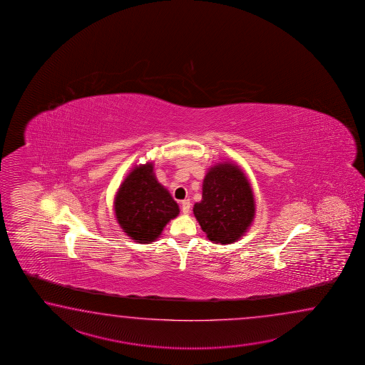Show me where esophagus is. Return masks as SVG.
Instances as JSON below:
<instances>
[{
	"mask_svg": "<svg viewBox=\"0 0 365 365\" xmlns=\"http://www.w3.org/2000/svg\"><path fill=\"white\" fill-rule=\"evenodd\" d=\"M190 201L189 200H184V201L181 202V210H182V212L184 214H189V211H190Z\"/></svg>",
	"mask_w": 365,
	"mask_h": 365,
	"instance_id": "esophagus-1",
	"label": "esophagus"
}]
</instances>
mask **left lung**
I'll return each instance as SVG.
<instances>
[{
  "mask_svg": "<svg viewBox=\"0 0 365 365\" xmlns=\"http://www.w3.org/2000/svg\"><path fill=\"white\" fill-rule=\"evenodd\" d=\"M253 192L235 164H217L203 180L202 201L193 207L202 231L212 242L231 244L247 232L255 217Z\"/></svg>",
  "mask_w": 365,
  "mask_h": 365,
  "instance_id": "1",
  "label": "left lung"
}]
</instances>
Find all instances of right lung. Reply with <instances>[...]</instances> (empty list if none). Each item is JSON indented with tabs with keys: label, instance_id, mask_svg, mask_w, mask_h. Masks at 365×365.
Wrapping results in <instances>:
<instances>
[{
	"label": "right lung",
	"instance_id": "add662e5",
	"mask_svg": "<svg viewBox=\"0 0 365 365\" xmlns=\"http://www.w3.org/2000/svg\"><path fill=\"white\" fill-rule=\"evenodd\" d=\"M153 164L135 167L120 186L115 198L118 225L133 240L148 244L165 225L179 215V206L158 182Z\"/></svg>",
	"mask_w": 365,
	"mask_h": 365
}]
</instances>
